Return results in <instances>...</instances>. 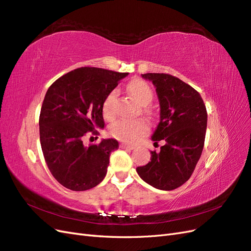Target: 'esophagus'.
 <instances>
[{"label":"esophagus","mask_w":251,"mask_h":251,"mask_svg":"<svg viewBox=\"0 0 251 251\" xmlns=\"http://www.w3.org/2000/svg\"><path fill=\"white\" fill-rule=\"evenodd\" d=\"M120 148H121V149H126V150H134V149H135V146H133V144L121 143V144H120Z\"/></svg>","instance_id":"34e87169"}]
</instances>
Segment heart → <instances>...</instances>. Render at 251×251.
Wrapping results in <instances>:
<instances>
[{"mask_svg":"<svg viewBox=\"0 0 251 251\" xmlns=\"http://www.w3.org/2000/svg\"><path fill=\"white\" fill-rule=\"evenodd\" d=\"M127 90L134 100L138 103L146 105L153 100V91L149 83L141 79H135L128 83ZM118 97V91L112 90L104 98L102 103V112L107 119L115 117V104ZM149 130L148 125L140 119H119L114 123L110 128L114 137L125 142H136Z\"/></svg>","mask_w":251,"mask_h":251,"instance_id":"b5f03b06","label":"heart"}]
</instances>
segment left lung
Here are the masks:
<instances>
[{"instance_id": "8db88e82", "label": "left lung", "mask_w": 251, "mask_h": 251, "mask_svg": "<svg viewBox=\"0 0 251 251\" xmlns=\"http://www.w3.org/2000/svg\"><path fill=\"white\" fill-rule=\"evenodd\" d=\"M141 76L153 82L160 104V121L151 140L165 141L160 151H151V161L138 166L139 177L161 191L184 184L201 157L207 126V112L201 95L181 79L164 73Z\"/></svg>"}]
</instances>
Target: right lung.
Masks as SVG:
<instances>
[{
	"instance_id": "obj_1",
	"label": "right lung",
	"mask_w": 251,
	"mask_h": 251,
	"mask_svg": "<svg viewBox=\"0 0 251 251\" xmlns=\"http://www.w3.org/2000/svg\"><path fill=\"white\" fill-rule=\"evenodd\" d=\"M128 73L82 67L56 79L45 95L40 139L48 169L63 186L75 192L98 185L107 175L118 141L109 138L86 147L83 136L103 128L102 103Z\"/></svg>"
}]
</instances>
